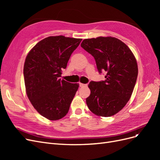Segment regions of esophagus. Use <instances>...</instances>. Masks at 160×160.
Masks as SVG:
<instances>
[{
    "label": "esophagus",
    "instance_id": "1",
    "mask_svg": "<svg viewBox=\"0 0 160 160\" xmlns=\"http://www.w3.org/2000/svg\"><path fill=\"white\" fill-rule=\"evenodd\" d=\"M79 86L81 88H85V87H88V84H83V83H79Z\"/></svg>",
    "mask_w": 160,
    "mask_h": 160
}]
</instances>
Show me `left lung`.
Returning a JSON list of instances; mask_svg holds the SVG:
<instances>
[{
    "label": "left lung",
    "instance_id": "obj_1",
    "mask_svg": "<svg viewBox=\"0 0 160 160\" xmlns=\"http://www.w3.org/2000/svg\"><path fill=\"white\" fill-rule=\"evenodd\" d=\"M81 47L94 57L97 68L106 72L105 80L91 81V94L86 99L89 110L101 117H110L127 104L136 83L138 67L133 52L115 37L84 39Z\"/></svg>",
    "mask_w": 160,
    "mask_h": 160
}]
</instances>
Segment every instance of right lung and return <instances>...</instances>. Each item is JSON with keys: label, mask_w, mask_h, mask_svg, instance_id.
<instances>
[{"label": "right lung", "mask_w": 160, "mask_h": 160, "mask_svg": "<svg viewBox=\"0 0 160 160\" xmlns=\"http://www.w3.org/2000/svg\"><path fill=\"white\" fill-rule=\"evenodd\" d=\"M81 41L51 36L38 42L26 57L23 73L27 97L38 113L48 119L65 117L79 88V83L59 77Z\"/></svg>", "instance_id": "right-lung-1"}]
</instances>
